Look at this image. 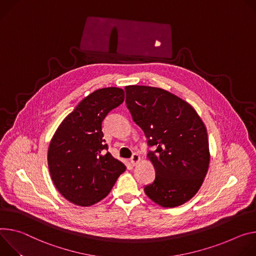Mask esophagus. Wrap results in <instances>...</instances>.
<instances>
[{"mask_svg": "<svg viewBox=\"0 0 256 256\" xmlns=\"http://www.w3.org/2000/svg\"><path fill=\"white\" fill-rule=\"evenodd\" d=\"M139 160H140V156H139V154H132V156H131V158H130L131 164H132L133 166H135V164H137L139 162Z\"/></svg>", "mask_w": 256, "mask_h": 256, "instance_id": "1", "label": "esophagus"}]
</instances>
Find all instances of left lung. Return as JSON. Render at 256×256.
Segmentation results:
<instances>
[{
  "instance_id": "left-lung-1",
  "label": "left lung",
  "mask_w": 256,
  "mask_h": 256,
  "mask_svg": "<svg viewBox=\"0 0 256 256\" xmlns=\"http://www.w3.org/2000/svg\"><path fill=\"white\" fill-rule=\"evenodd\" d=\"M126 104L144 130L156 170L146 194L164 208L179 206L200 190L210 164L206 128L185 100L162 88L130 85Z\"/></svg>"
}]
</instances>
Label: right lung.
<instances>
[{"label": "right lung", "instance_id": "right-lung-1", "mask_svg": "<svg viewBox=\"0 0 256 256\" xmlns=\"http://www.w3.org/2000/svg\"><path fill=\"white\" fill-rule=\"evenodd\" d=\"M124 90L106 88L83 98L54 134L48 152L52 180L70 202L90 206L110 193L126 166L108 152L102 123L124 102Z\"/></svg>", "mask_w": 256, "mask_h": 256}]
</instances>
